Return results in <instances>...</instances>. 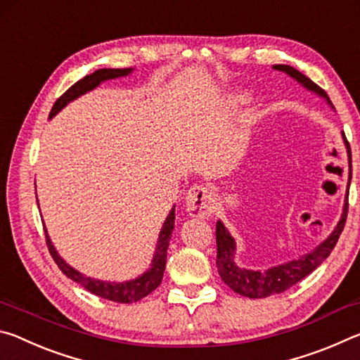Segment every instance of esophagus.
I'll use <instances>...</instances> for the list:
<instances>
[{"mask_svg":"<svg viewBox=\"0 0 360 360\" xmlns=\"http://www.w3.org/2000/svg\"><path fill=\"white\" fill-rule=\"evenodd\" d=\"M187 211L195 217H208L214 210V195L210 187L197 184L191 187L186 197Z\"/></svg>","mask_w":360,"mask_h":360,"instance_id":"obj_1","label":"esophagus"}]
</instances>
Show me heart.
Returning a JSON list of instances; mask_svg holds the SVG:
<instances>
[{
	"label": "heart",
	"instance_id": "b5f03b06",
	"mask_svg": "<svg viewBox=\"0 0 360 360\" xmlns=\"http://www.w3.org/2000/svg\"><path fill=\"white\" fill-rule=\"evenodd\" d=\"M249 98H248V95H245V94H243V95H238V101L240 103H246Z\"/></svg>",
	"mask_w": 360,
	"mask_h": 360
}]
</instances>
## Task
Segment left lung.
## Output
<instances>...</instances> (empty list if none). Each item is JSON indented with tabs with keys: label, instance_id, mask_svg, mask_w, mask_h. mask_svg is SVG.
Segmentation results:
<instances>
[{
	"label": "left lung",
	"instance_id": "1",
	"mask_svg": "<svg viewBox=\"0 0 360 360\" xmlns=\"http://www.w3.org/2000/svg\"><path fill=\"white\" fill-rule=\"evenodd\" d=\"M275 70L288 72L290 77L297 79L298 82L304 87L313 90L321 96L330 103L326 90L321 89L318 84H314L311 79L302 75L300 71L292 68L289 65H275L273 66ZM332 105V103H330ZM345 138V135H343ZM345 143L348 144L345 138ZM348 154L351 158V150L348 146ZM346 216H348V202L345 205L343 216H341L337 229L333 230V233L328 236V238L322 243L321 246L314 249L313 252L303 255L298 260L288 262V264L279 265L275 268H268L266 271H252V270H245V268H240L233 262V252H235V241L231 238L227 229L224 227L221 221L216 224V243H217V271L221 275L222 281L229 285L231 290H235L236 294L245 295L249 298H264L273 294H281V292L290 289L292 285L302 281L304 276H308L309 273L314 271L322 262H324L330 252L333 251L335 245L340 238L341 231L345 229L346 224Z\"/></svg>",
	"mask_w": 360,
	"mask_h": 360
}]
</instances>
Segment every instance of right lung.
<instances>
[{"label":"right lung","instance_id":"add662e5","mask_svg":"<svg viewBox=\"0 0 360 360\" xmlns=\"http://www.w3.org/2000/svg\"><path fill=\"white\" fill-rule=\"evenodd\" d=\"M130 72H131V68H124V70L105 68V70H96L95 72H92V75L82 77L81 81H77L75 85H71V87L66 90V92L60 96L56 103H53L49 117H53V115H56L60 109L68 105L70 101L77 98L79 95H84L85 92H89V90L95 89L100 82L108 81V79L127 76L130 75ZM173 229H174V208L168 214L165 224H163V229L160 231V236H158L157 251L154 255V260H152L150 270L146 271L143 276L133 279V281H129V283H106V281H98V279L85 278L84 275H81V273L76 271L75 268H71L68 264H66L62 257H60L56 251V248L52 246L47 231L46 230L44 231H46V243H47L49 252H51L52 259L56 260V264L58 265L60 270H62L63 275L71 278L72 281H76L77 284H81L84 289L92 292V294L98 295L101 298H106V300L117 302V303H133V302H139L141 298L149 295L150 292H154L158 285H160L163 271H165L168 243H169V238H172Z\"/></svg>","mask_w":360,"mask_h":360}]
</instances>
